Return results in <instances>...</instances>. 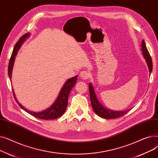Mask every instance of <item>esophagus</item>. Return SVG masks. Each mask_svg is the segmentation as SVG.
Instances as JSON below:
<instances>
[{"label":"esophagus","mask_w":158,"mask_h":158,"mask_svg":"<svg viewBox=\"0 0 158 158\" xmlns=\"http://www.w3.org/2000/svg\"><path fill=\"white\" fill-rule=\"evenodd\" d=\"M89 77V73L86 71H82L80 73V77L84 80L88 79Z\"/></svg>","instance_id":"esophagus-1"}]
</instances>
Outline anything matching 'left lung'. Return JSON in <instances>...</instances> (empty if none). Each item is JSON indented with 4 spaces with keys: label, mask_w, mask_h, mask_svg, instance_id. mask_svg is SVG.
<instances>
[{
    "label": "left lung",
    "mask_w": 158,
    "mask_h": 158,
    "mask_svg": "<svg viewBox=\"0 0 158 158\" xmlns=\"http://www.w3.org/2000/svg\"><path fill=\"white\" fill-rule=\"evenodd\" d=\"M141 47H142L141 50H142V51L143 56L144 57V59L145 60V61L147 63V64L148 68L149 73H150L149 75H151L152 70V61L150 54H149L148 50L146 47L144 40H142ZM89 91L90 101H91V103H92V108L95 112V113L102 118H106V119L117 118L122 117V116L124 114H126L127 113H128L131 110V109H129L125 111H113L108 108H106V107L98 100L96 94L95 92L94 88L92 83L89 84Z\"/></svg>",
    "instance_id": "left-lung-1"
}]
</instances>
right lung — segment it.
<instances>
[{"mask_svg": "<svg viewBox=\"0 0 158 158\" xmlns=\"http://www.w3.org/2000/svg\"><path fill=\"white\" fill-rule=\"evenodd\" d=\"M30 35L31 34L29 32L26 33V34L23 35L19 39V40L17 41V43L16 44V45L14 47L13 53L11 54L9 66H8V76H9L10 81H11L12 70L13 68L14 63L15 61V57L16 54H17L18 51L21 47L22 45L24 43V41L26 40V39H27L30 36ZM77 79V76L67 79V81L65 82V83L61 88L60 94L58 95L57 97L56 98V100L55 101V102L51 106L48 107V108L41 112L31 111L26 109V107H24L18 101L17 98H16L15 94L13 89V96L15 101L18 103V104L19 105V106L21 107V108L23 110L25 111H26L29 114L33 116V117L38 118L39 119H42V120L56 119L58 117H60L61 116H62L65 112L66 107H67V105H68V98H69V94L71 92V89H72V88L75 86V85H76Z\"/></svg>", "mask_w": 158, "mask_h": 158, "instance_id": "add662e5", "label": "right lung"}]
</instances>
